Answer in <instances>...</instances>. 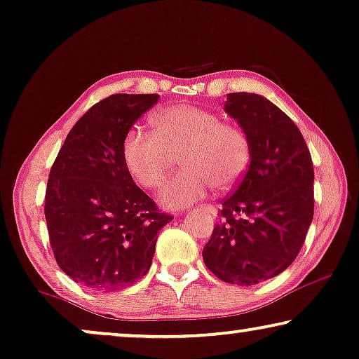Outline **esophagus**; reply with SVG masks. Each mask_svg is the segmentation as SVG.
<instances>
[{
	"mask_svg": "<svg viewBox=\"0 0 359 359\" xmlns=\"http://www.w3.org/2000/svg\"><path fill=\"white\" fill-rule=\"evenodd\" d=\"M201 208H203L205 211H208V213H211V215H216V208L213 205H205V206H201Z\"/></svg>",
	"mask_w": 359,
	"mask_h": 359,
	"instance_id": "obj_1",
	"label": "esophagus"
}]
</instances>
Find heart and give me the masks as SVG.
I'll use <instances>...</instances> for the list:
<instances>
[{
	"label": "heart",
	"instance_id": "obj_1",
	"mask_svg": "<svg viewBox=\"0 0 359 359\" xmlns=\"http://www.w3.org/2000/svg\"><path fill=\"white\" fill-rule=\"evenodd\" d=\"M154 131L130 128L123 138V159L144 189H158L177 164L182 169L161 189V203L169 208L194 205L216 185L229 190L250 164L249 136L234 123L221 122L218 114L177 104L154 114Z\"/></svg>",
	"mask_w": 359,
	"mask_h": 359
}]
</instances>
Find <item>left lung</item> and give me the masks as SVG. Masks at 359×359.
<instances>
[{
  "mask_svg": "<svg viewBox=\"0 0 359 359\" xmlns=\"http://www.w3.org/2000/svg\"><path fill=\"white\" fill-rule=\"evenodd\" d=\"M224 112L249 136L250 164L223 201L203 260L219 280L252 286L299 254L314 218V168L299 128L264 95L231 93Z\"/></svg>",
  "mask_w": 359,
  "mask_h": 359,
  "instance_id": "8db88e82",
  "label": "left lung"
}]
</instances>
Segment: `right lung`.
<instances>
[{
    "label": "right lung",
    "mask_w": 359,
    "mask_h": 359,
    "mask_svg": "<svg viewBox=\"0 0 359 359\" xmlns=\"http://www.w3.org/2000/svg\"><path fill=\"white\" fill-rule=\"evenodd\" d=\"M158 94H114L93 105L65 140L48 175L45 219L57 264L100 292L148 273L158 232L172 216L135 184L123 138Z\"/></svg>",
    "instance_id": "1"
}]
</instances>
